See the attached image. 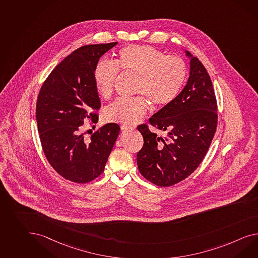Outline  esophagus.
<instances>
[{
	"instance_id": "esophagus-1",
	"label": "esophagus",
	"mask_w": 258,
	"mask_h": 258,
	"mask_svg": "<svg viewBox=\"0 0 258 258\" xmlns=\"http://www.w3.org/2000/svg\"><path fill=\"white\" fill-rule=\"evenodd\" d=\"M120 128H121L122 131H133V130H135V127H133V126L121 125Z\"/></svg>"
}]
</instances>
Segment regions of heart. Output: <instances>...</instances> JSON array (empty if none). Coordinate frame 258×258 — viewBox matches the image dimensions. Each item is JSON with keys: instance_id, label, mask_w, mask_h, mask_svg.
Segmentation results:
<instances>
[{"instance_id": "obj_1", "label": "heart", "mask_w": 258, "mask_h": 258, "mask_svg": "<svg viewBox=\"0 0 258 258\" xmlns=\"http://www.w3.org/2000/svg\"><path fill=\"white\" fill-rule=\"evenodd\" d=\"M119 68L138 75L135 93L145 95L155 106H166L177 98L184 85L187 68L178 56L165 55L157 48L134 45L121 48L115 62L101 59L94 67L93 79L97 93L104 99L112 96ZM149 108L143 96L120 98L106 110V119L126 125L135 124Z\"/></svg>"}]
</instances>
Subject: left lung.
Listing matches in <instances>:
<instances>
[{
  "label": "left lung",
  "mask_w": 258,
  "mask_h": 258,
  "mask_svg": "<svg viewBox=\"0 0 258 258\" xmlns=\"http://www.w3.org/2000/svg\"><path fill=\"white\" fill-rule=\"evenodd\" d=\"M184 52L190 59L186 85L176 99L149 119L166 136L159 137L146 124L138 127L144 139L137 158L139 172L162 187L178 183L198 168L217 127V103L210 75L197 57Z\"/></svg>",
  "instance_id": "left-lung-1"
}]
</instances>
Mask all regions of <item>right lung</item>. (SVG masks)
Segmentation results:
<instances>
[{"instance_id":"obj_1","label":"right lung","mask_w":258,"mask_h":258,"mask_svg":"<svg viewBox=\"0 0 258 258\" xmlns=\"http://www.w3.org/2000/svg\"><path fill=\"white\" fill-rule=\"evenodd\" d=\"M118 43L81 46L49 74L36 102L40 141L48 163L76 183L97 178L119 136V126L107 123L90 139L81 134L84 120L98 121L101 106L93 71L100 58Z\"/></svg>"}]
</instances>
